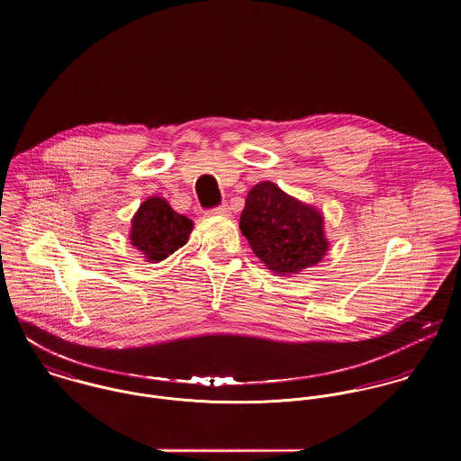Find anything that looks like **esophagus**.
I'll return each mask as SVG.
<instances>
[{
  "mask_svg": "<svg viewBox=\"0 0 461 461\" xmlns=\"http://www.w3.org/2000/svg\"><path fill=\"white\" fill-rule=\"evenodd\" d=\"M211 212H212V214H218V216H230V207H229L227 203H221V205L214 207Z\"/></svg>",
  "mask_w": 461,
  "mask_h": 461,
  "instance_id": "34e87169",
  "label": "esophagus"
}]
</instances>
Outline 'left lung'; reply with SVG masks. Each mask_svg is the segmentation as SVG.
<instances>
[{"mask_svg": "<svg viewBox=\"0 0 461 461\" xmlns=\"http://www.w3.org/2000/svg\"><path fill=\"white\" fill-rule=\"evenodd\" d=\"M240 229L254 254L278 275L311 267L329 250L321 212L269 181L249 192Z\"/></svg>", "mask_w": 461, "mask_h": 461, "instance_id": "1", "label": "left lung"}]
</instances>
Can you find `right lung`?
Returning a JSON list of instances; mask_svg holds the SVG:
<instances>
[{
  "label": "right lung",
  "instance_id": "1",
  "mask_svg": "<svg viewBox=\"0 0 461 461\" xmlns=\"http://www.w3.org/2000/svg\"><path fill=\"white\" fill-rule=\"evenodd\" d=\"M192 229L194 221L176 212L165 198L150 197L132 216L130 240L147 261L158 263L185 247Z\"/></svg>",
  "mask_w": 461,
  "mask_h": 461
}]
</instances>
